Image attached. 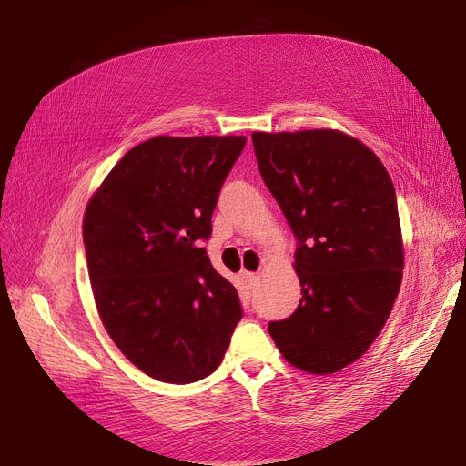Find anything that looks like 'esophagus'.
Listing matches in <instances>:
<instances>
[{
  "label": "esophagus",
  "mask_w": 466,
  "mask_h": 466,
  "mask_svg": "<svg viewBox=\"0 0 466 466\" xmlns=\"http://www.w3.org/2000/svg\"><path fill=\"white\" fill-rule=\"evenodd\" d=\"M243 278L247 279V284L252 288V286H257V281H258V274L257 272H243Z\"/></svg>",
  "instance_id": "esophagus-1"
}]
</instances>
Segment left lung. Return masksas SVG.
<instances>
[{"mask_svg":"<svg viewBox=\"0 0 466 466\" xmlns=\"http://www.w3.org/2000/svg\"><path fill=\"white\" fill-rule=\"evenodd\" d=\"M264 185L299 241L293 268L303 298L270 322L293 368L329 375L370 350L397 299L404 247L385 165L338 130L252 132Z\"/></svg>","mask_w":466,"mask_h":466,"instance_id":"left-lung-1","label":"left lung"}]
</instances>
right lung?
<instances>
[{
	"instance_id": "obj_1",
	"label": "right lung",
	"mask_w": 466,
	"mask_h": 466,
	"mask_svg": "<svg viewBox=\"0 0 466 466\" xmlns=\"http://www.w3.org/2000/svg\"><path fill=\"white\" fill-rule=\"evenodd\" d=\"M245 136H155L96 188L83 243L98 317L146 375L185 385L214 373L243 317L202 241Z\"/></svg>"
}]
</instances>
